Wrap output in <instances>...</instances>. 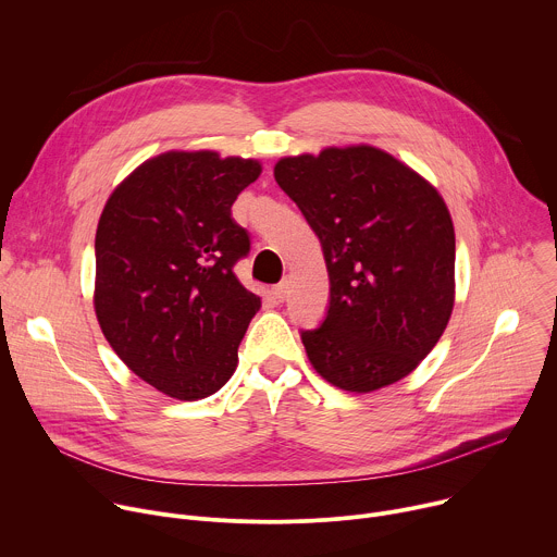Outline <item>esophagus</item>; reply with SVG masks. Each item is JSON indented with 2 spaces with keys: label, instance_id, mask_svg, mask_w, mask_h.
Returning a JSON list of instances; mask_svg holds the SVG:
<instances>
[{
  "label": "esophagus",
  "instance_id": "1",
  "mask_svg": "<svg viewBox=\"0 0 557 557\" xmlns=\"http://www.w3.org/2000/svg\"><path fill=\"white\" fill-rule=\"evenodd\" d=\"M273 297H275L277 301H284V299L288 297V282H286V280L273 286Z\"/></svg>",
  "mask_w": 557,
  "mask_h": 557
}]
</instances>
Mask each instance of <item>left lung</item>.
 <instances>
[{"instance_id":"8db88e82","label":"left lung","mask_w":557,"mask_h":557,"mask_svg":"<svg viewBox=\"0 0 557 557\" xmlns=\"http://www.w3.org/2000/svg\"><path fill=\"white\" fill-rule=\"evenodd\" d=\"M275 181L320 237L331 301L301 331L312 368L366 394L408 376L454 308V224L441 194L372 145L280 158Z\"/></svg>"}]
</instances>
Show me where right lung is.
Masks as SVG:
<instances>
[{"label": "right lung", "instance_id": "1", "mask_svg": "<svg viewBox=\"0 0 557 557\" xmlns=\"http://www.w3.org/2000/svg\"><path fill=\"white\" fill-rule=\"evenodd\" d=\"M253 158L165 151L108 198L95 240V310L121 361L172 399L198 401L235 372L262 301L235 277L249 233L231 218Z\"/></svg>", "mask_w": 557, "mask_h": 557}]
</instances>
